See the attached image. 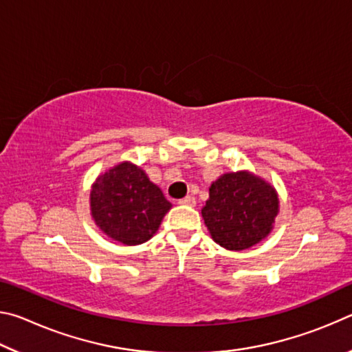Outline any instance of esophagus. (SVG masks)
Here are the masks:
<instances>
[{
	"label": "esophagus",
	"instance_id": "esophagus-1",
	"mask_svg": "<svg viewBox=\"0 0 352 352\" xmlns=\"http://www.w3.org/2000/svg\"><path fill=\"white\" fill-rule=\"evenodd\" d=\"M178 204H180V205H188V206H195V204H197V201H195L194 195H186V197H184V199L178 200Z\"/></svg>",
	"mask_w": 352,
	"mask_h": 352
}]
</instances>
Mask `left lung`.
Wrapping results in <instances>:
<instances>
[{"instance_id": "left-lung-1", "label": "left lung", "mask_w": 352, "mask_h": 352, "mask_svg": "<svg viewBox=\"0 0 352 352\" xmlns=\"http://www.w3.org/2000/svg\"><path fill=\"white\" fill-rule=\"evenodd\" d=\"M278 204L269 183L248 172H237L225 174L211 184L201 216L219 245L245 250L270 233Z\"/></svg>"}]
</instances>
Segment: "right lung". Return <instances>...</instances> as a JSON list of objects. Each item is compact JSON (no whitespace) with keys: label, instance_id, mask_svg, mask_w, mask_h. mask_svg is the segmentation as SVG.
<instances>
[{"label":"right lung","instance_id":"add662e5","mask_svg":"<svg viewBox=\"0 0 352 352\" xmlns=\"http://www.w3.org/2000/svg\"><path fill=\"white\" fill-rule=\"evenodd\" d=\"M91 214L111 239L138 245L157 233L170 204L140 168L122 163L93 184Z\"/></svg>","mask_w":352,"mask_h":352}]
</instances>
